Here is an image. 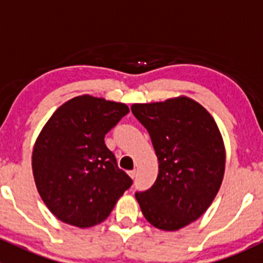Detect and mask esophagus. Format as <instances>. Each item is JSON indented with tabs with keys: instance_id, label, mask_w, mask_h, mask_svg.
Wrapping results in <instances>:
<instances>
[{
	"instance_id": "esophagus-1",
	"label": "esophagus",
	"mask_w": 263,
	"mask_h": 263,
	"mask_svg": "<svg viewBox=\"0 0 263 263\" xmlns=\"http://www.w3.org/2000/svg\"><path fill=\"white\" fill-rule=\"evenodd\" d=\"M128 174L131 178H135V177H136V169H134V171H129Z\"/></svg>"
}]
</instances>
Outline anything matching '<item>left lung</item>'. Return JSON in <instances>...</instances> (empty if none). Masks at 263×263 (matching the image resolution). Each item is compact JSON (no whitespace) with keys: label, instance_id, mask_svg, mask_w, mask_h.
<instances>
[{"label":"left lung","instance_id":"obj_1","mask_svg":"<svg viewBox=\"0 0 263 263\" xmlns=\"http://www.w3.org/2000/svg\"><path fill=\"white\" fill-rule=\"evenodd\" d=\"M132 113L147 129L159 174L136 192L145 219L174 232L197 220L213 203L225 171V147L210 113L187 97L134 104Z\"/></svg>","mask_w":263,"mask_h":263}]
</instances>
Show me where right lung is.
<instances>
[{"label": "right lung", "mask_w": 263, "mask_h": 263, "mask_svg": "<svg viewBox=\"0 0 263 263\" xmlns=\"http://www.w3.org/2000/svg\"><path fill=\"white\" fill-rule=\"evenodd\" d=\"M123 103L81 95L61 105L33 148V174L42 200L61 221L90 228L104 221L132 185L104 142L127 113Z\"/></svg>", "instance_id": "right-lung-1"}]
</instances>
